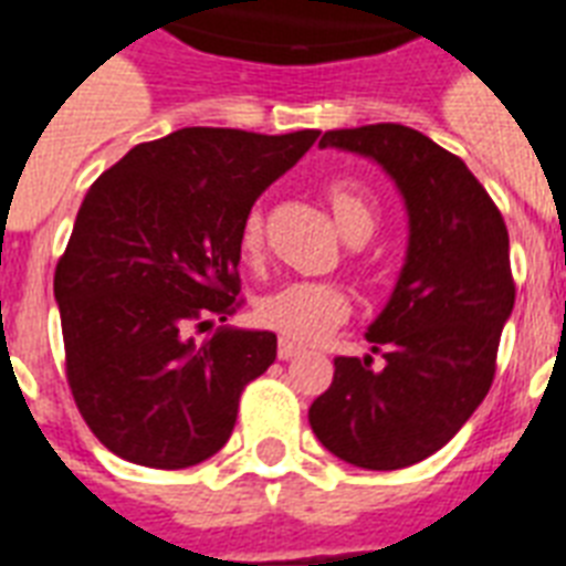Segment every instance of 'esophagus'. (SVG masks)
Returning <instances> with one entry per match:
<instances>
[{"label": "esophagus", "mask_w": 566, "mask_h": 566, "mask_svg": "<svg viewBox=\"0 0 566 566\" xmlns=\"http://www.w3.org/2000/svg\"><path fill=\"white\" fill-rule=\"evenodd\" d=\"M302 353H305V346L291 340V337H282V340H279V358H282V361H291V358H296V355Z\"/></svg>", "instance_id": "1"}]
</instances>
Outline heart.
Wrapping results in <instances>:
<instances>
[{"label": "heart", "mask_w": 566, "mask_h": 566, "mask_svg": "<svg viewBox=\"0 0 566 566\" xmlns=\"http://www.w3.org/2000/svg\"><path fill=\"white\" fill-rule=\"evenodd\" d=\"M326 196L332 213H335L337 229L344 231L346 238L367 240L376 231V205L358 185L335 181V185H328ZM261 240H264L261 211H249L243 226H240V252L255 255L261 249ZM349 311H353V302H349L344 287H337V284L287 282L258 300L255 317L279 335L302 340V344H314V340L332 335L337 326H344Z\"/></svg>", "instance_id": "obj_1"}]
</instances>
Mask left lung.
Listing matches in <instances>:
<instances>
[{"mask_svg": "<svg viewBox=\"0 0 566 566\" xmlns=\"http://www.w3.org/2000/svg\"><path fill=\"white\" fill-rule=\"evenodd\" d=\"M381 164L408 208V252L394 296L367 332L373 354L335 358L308 408L319 443L364 470H402L434 455L482 405L514 308L509 229L458 155L399 123L326 132Z\"/></svg>", "mask_w": 566, "mask_h": 566, "instance_id": "left-lung-1", "label": "left lung"}]
</instances>
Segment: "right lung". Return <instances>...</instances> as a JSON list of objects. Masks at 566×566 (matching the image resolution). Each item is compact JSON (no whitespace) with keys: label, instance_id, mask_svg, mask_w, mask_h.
<instances>
[{"label":"right lung","instance_id":"1","mask_svg":"<svg viewBox=\"0 0 566 566\" xmlns=\"http://www.w3.org/2000/svg\"><path fill=\"white\" fill-rule=\"evenodd\" d=\"M319 137L179 128L137 144L84 196L55 266L66 385L114 455L185 470L226 447L273 332L217 328L240 308V226Z\"/></svg>","mask_w":566,"mask_h":566}]
</instances>
